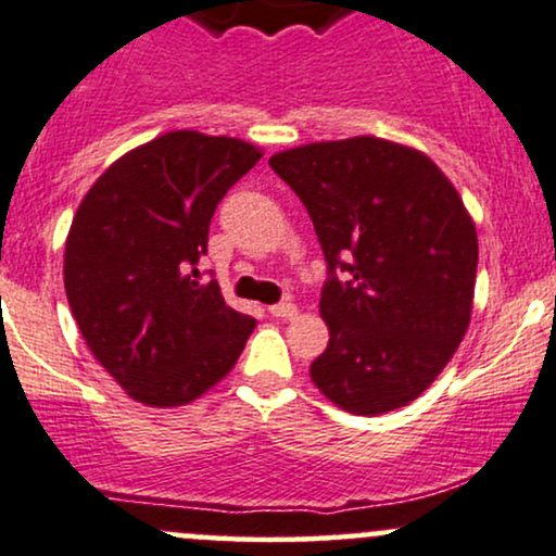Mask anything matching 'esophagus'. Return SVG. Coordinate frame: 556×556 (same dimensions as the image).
<instances>
[{
    "label": "esophagus",
    "instance_id": "1",
    "mask_svg": "<svg viewBox=\"0 0 556 556\" xmlns=\"http://www.w3.org/2000/svg\"><path fill=\"white\" fill-rule=\"evenodd\" d=\"M268 314L277 319H293L298 314V308H295V303L282 301V303H274V306H268Z\"/></svg>",
    "mask_w": 556,
    "mask_h": 556
}]
</instances>
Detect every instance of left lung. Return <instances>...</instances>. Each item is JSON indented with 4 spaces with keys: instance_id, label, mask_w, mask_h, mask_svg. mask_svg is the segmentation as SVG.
Returning <instances> with one entry per match:
<instances>
[{
    "instance_id": "obj_1",
    "label": "left lung",
    "mask_w": 556,
    "mask_h": 556,
    "mask_svg": "<svg viewBox=\"0 0 556 556\" xmlns=\"http://www.w3.org/2000/svg\"><path fill=\"white\" fill-rule=\"evenodd\" d=\"M301 197L327 261L319 298L330 341L312 381L354 416L410 405L471 319L477 231L440 167L359 136L268 160Z\"/></svg>"
}]
</instances>
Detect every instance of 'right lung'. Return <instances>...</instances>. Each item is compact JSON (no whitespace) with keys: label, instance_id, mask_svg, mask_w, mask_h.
<instances>
[{"label":"right lung","instance_id":"add662e5","mask_svg":"<svg viewBox=\"0 0 556 556\" xmlns=\"http://www.w3.org/2000/svg\"><path fill=\"white\" fill-rule=\"evenodd\" d=\"M258 160L244 140L167 132L116 160L74 215L68 306L92 356L143 405L202 396L253 332L197 266L215 207Z\"/></svg>","mask_w":556,"mask_h":556}]
</instances>
